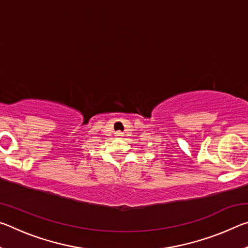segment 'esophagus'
Here are the masks:
<instances>
[{
    "instance_id": "1",
    "label": "esophagus",
    "mask_w": 248,
    "mask_h": 248,
    "mask_svg": "<svg viewBox=\"0 0 248 248\" xmlns=\"http://www.w3.org/2000/svg\"><path fill=\"white\" fill-rule=\"evenodd\" d=\"M115 136L116 137H118V138H121L124 136V132H121V131H117L116 133H115Z\"/></svg>"
}]
</instances>
